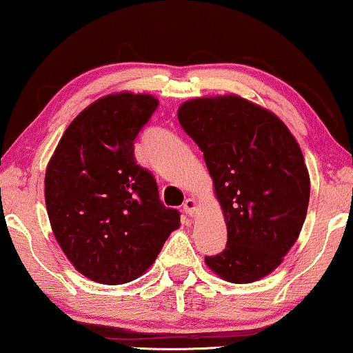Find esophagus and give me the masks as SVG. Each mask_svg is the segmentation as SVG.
<instances>
[{"label":"esophagus","instance_id":"34e87169","mask_svg":"<svg viewBox=\"0 0 353 353\" xmlns=\"http://www.w3.org/2000/svg\"><path fill=\"white\" fill-rule=\"evenodd\" d=\"M183 211H185V214H188V216L195 214V211H196L195 198H187V200L183 201Z\"/></svg>","mask_w":353,"mask_h":353}]
</instances>
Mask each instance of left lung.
Returning a JSON list of instances; mask_svg holds the SVG:
<instances>
[{
    "label": "left lung",
    "mask_w": 353,
    "mask_h": 353,
    "mask_svg": "<svg viewBox=\"0 0 353 353\" xmlns=\"http://www.w3.org/2000/svg\"><path fill=\"white\" fill-rule=\"evenodd\" d=\"M177 118L203 152L227 225L225 250L206 265L238 285L272 274L309 206L299 143L276 115L233 94L183 102Z\"/></svg>",
    "instance_id": "1"
}]
</instances>
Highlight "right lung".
Masks as SVG:
<instances>
[{
  "mask_svg": "<svg viewBox=\"0 0 353 353\" xmlns=\"http://www.w3.org/2000/svg\"><path fill=\"white\" fill-rule=\"evenodd\" d=\"M157 107L150 94L99 99L70 123L48 163L54 236L79 274L102 285L141 276L181 222L134 158V141Z\"/></svg>",
  "mask_w": 353,
  "mask_h": 353,
  "instance_id": "obj_1",
  "label": "right lung"
}]
</instances>
